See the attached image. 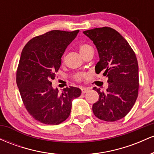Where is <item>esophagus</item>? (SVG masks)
Returning a JSON list of instances; mask_svg holds the SVG:
<instances>
[{
    "instance_id": "obj_1",
    "label": "esophagus",
    "mask_w": 154,
    "mask_h": 154,
    "mask_svg": "<svg viewBox=\"0 0 154 154\" xmlns=\"http://www.w3.org/2000/svg\"><path fill=\"white\" fill-rule=\"evenodd\" d=\"M81 91H82V93H86L88 91H89V89H88V88H83L81 89Z\"/></svg>"
}]
</instances>
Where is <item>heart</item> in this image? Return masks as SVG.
I'll use <instances>...</instances> for the list:
<instances>
[{
    "label": "heart",
    "instance_id": "1",
    "mask_svg": "<svg viewBox=\"0 0 154 154\" xmlns=\"http://www.w3.org/2000/svg\"><path fill=\"white\" fill-rule=\"evenodd\" d=\"M91 48H93L91 47V45H90L89 44L84 43L82 44V45L79 46V51H80L81 54H83L84 53H85L86 51H88ZM86 77H87V75H86V74L79 73L75 76V79L76 81H77V82H81V81H82V79L85 78Z\"/></svg>",
    "mask_w": 154,
    "mask_h": 154
}]
</instances>
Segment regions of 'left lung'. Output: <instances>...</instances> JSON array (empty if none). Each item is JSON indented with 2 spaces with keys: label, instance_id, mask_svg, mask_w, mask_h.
<instances>
[{
  "label": "left lung",
  "instance_id": "8db88e82",
  "mask_svg": "<svg viewBox=\"0 0 154 154\" xmlns=\"http://www.w3.org/2000/svg\"><path fill=\"white\" fill-rule=\"evenodd\" d=\"M98 49L100 61L95 72L108 77L106 91L93 88L99 99L93 105L94 115L106 122L122 119L130 112L138 95V64L128 42L113 28H94L83 32Z\"/></svg>",
  "mask_w": 154,
  "mask_h": 154
}]
</instances>
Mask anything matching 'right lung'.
<instances>
[{"label":"right lung","instance_id":"obj_1","mask_svg":"<svg viewBox=\"0 0 154 154\" xmlns=\"http://www.w3.org/2000/svg\"><path fill=\"white\" fill-rule=\"evenodd\" d=\"M79 30H52L32 38L23 48L17 69V84L26 111L37 121L56 125L69 116L72 100L81 95L78 88L59 93L55 79L65 49Z\"/></svg>","mask_w":154,"mask_h":154}]
</instances>
